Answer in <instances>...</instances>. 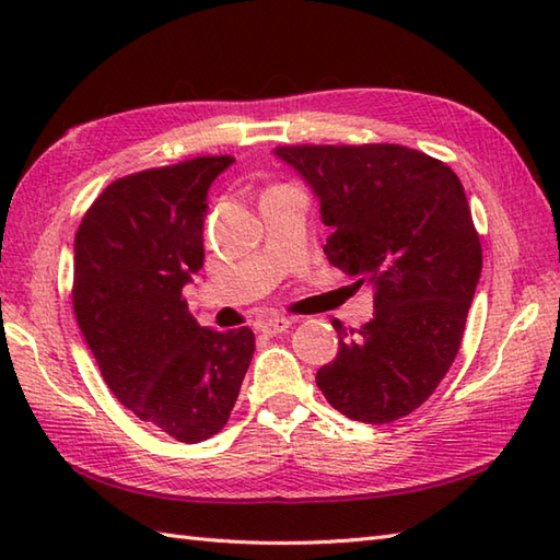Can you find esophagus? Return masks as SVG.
Here are the masks:
<instances>
[{"label":"esophagus","mask_w":560,"mask_h":560,"mask_svg":"<svg viewBox=\"0 0 560 560\" xmlns=\"http://www.w3.org/2000/svg\"><path fill=\"white\" fill-rule=\"evenodd\" d=\"M289 327H291V319L279 317V315L267 317V319H259V325H257V329L265 337H277V335H281V331H287Z\"/></svg>","instance_id":"obj_1"}]
</instances>
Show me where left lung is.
Wrapping results in <instances>:
<instances>
[{
    "instance_id": "1",
    "label": "left lung",
    "mask_w": 560,
    "mask_h": 560,
    "mask_svg": "<svg viewBox=\"0 0 560 560\" xmlns=\"http://www.w3.org/2000/svg\"><path fill=\"white\" fill-rule=\"evenodd\" d=\"M319 199L329 265L373 283L361 329L335 319L337 359L315 375L347 419L389 423L433 395L459 351L481 243L459 177L399 144L279 147Z\"/></svg>"
}]
</instances>
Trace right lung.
<instances>
[{
    "label": "right lung",
    "instance_id": "add662e5",
    "mask_svg": "<svg viewBox=\"0 0 560 560\" xmlns=\"http://www.w3.org/2000/svg\"><path fill=\"white\" fill-rule=\"evenodd\" d=\"M235 163L199 156L110 183L74 237V315L122 407L180 443L217 435L255 353L249 327H199L183 289L205 265L207 192Z\"/></svg>",
    "mask_w": 560,
    "mask_h": 560
}]
</instances>
